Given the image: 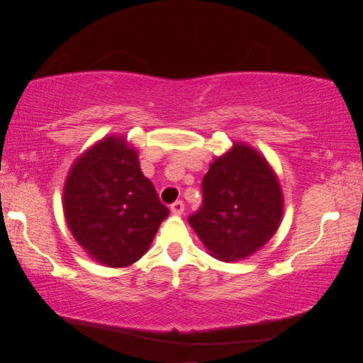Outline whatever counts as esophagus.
Instances as JSON below:
<instances>
[{"label": "esophagus", "mask_w": 363, "mask_h": 363, "mask_svg": "<svg viewBox=\"0 0 363 363\" xmlns=\"http://www.w3.org/2000/svg\"><path fill=\"white\" fill-rule=\"evenodd\" d=\"M183 210H185V205H183V201H175L170 205V211L173 215H182Z\"/></svg>", "instance_id": "34e87169"}]
</instances>
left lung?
<instances>
[{
    "label": "left lung",
    "instance_id": "8db88e82",
    "mask_svg": "<svg viewBox=\"0 0 363 363\" xmlns=\"http://www.w3.org/2000/svg\"><path fill=\"white\" fill-rule=\"evenodd\" d=\"M203 205L188 223L213 257L240 261L281 225L284 200L276 172L256 148L235 142L203 178Z\"/></svg>",
    "mask_w": 363,
    "mask_h": 363
}]
</instances>
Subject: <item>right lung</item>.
I'll use <instances>...</instances> for the list:
<instances>
[{"label":"right lung","instance_id":"add662e5","mask_svg":"<svg viewBox=\"0 0 363 363\" xmlns=\"http://www.w3.org/2000/svg\"><path fill=\"white\" fill-rule=\"evenodd\" d=\"M62 208L74 240L104 266L125 267L150 247L170 215L138 153L121 135H108L76 158L67 173Z\"/></svg>","mask_w":363,"mask_h":363}]
</instances>
